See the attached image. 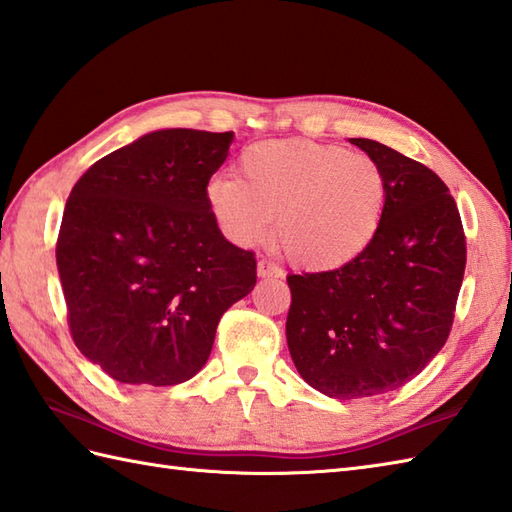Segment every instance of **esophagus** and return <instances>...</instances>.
I'll list each match as a JSON object with an SVG mask.
<instances>
[{
  "mask_svg": "<svg viewBox=\"0 0 512 512\" xmlns=\"http://www.w3.org/2000/svg\"><path fill=\"white\" fill-rule=\"evenodd\" d=\"M256 271H258V278H280L282 276V271L274 263H269V260H265V258L258 260Z\"/></svg>",
  "mask_w": 512,
  "mask_h": 512,
  "instance_id": "34e87169",
  "label": "esophagus"
}]
</instances>
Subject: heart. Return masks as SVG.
I'll return each mask as SVG.
<instances>
[{
    "mask_svg": "<svg viewBox=\"0 0 512 512\" xmlns=\"http://www.w3.org/2000/svg\"><path fill=\"white\" fill-rule=\"evenodd\" d=\"M238 175H214L206 203L227 241L252 247L276 238L293 265L335 271L368 252L388 206L377 160L304 138L256 142L238 157Z\"/></svg>",
    "mask_w": 512,
    "mask_h": 512,
    "instance_id": "b5f03b06",
    "label": "heart"
}]
</instances>
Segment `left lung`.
<instances>
[{"instance_id":"left-lung-1","label":"left lung","mask_w":512,"mask_h":512,"mask_svg":"<svg viewBox=\"0 0 512 512\" xmlns=\"http://www.w3.org/2000/svg\"><path fill=\"white\" fill-rule=\"evenodd\" d=\"M388 206L368 252L335 271L287 276V344L300 377L331 399H366L412 381L445 346L467 265L456 201L434 170L381 142Z\"/></svg>"}]
</instances>
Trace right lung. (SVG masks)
Listing matches in <instances>:
<instances>
[{
	"label": "right lung",
	"mask_w": 512,
	"mask_h": 512,
	"mask_svg": "<svg viewBox=\"0 0 512 512\" xmlns=\"http://www.w3.org/2000/svg\"><path fill=\"white\" fill-rule=\"evenodd\" d=\"M232 140V131L146 133L72 188L56 241L67 324L111 379L195 377L221 315L254 289V252L227 241L206 203Z\"/></svg>",
	"instance_id": "right-lung-1"
}]
</instances>
